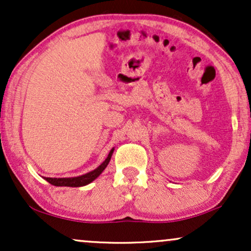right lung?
Returning a JSON list of instances; mask_svg holds the SVG:
<instances>
[{"instance_id":"add662e5","label":"right lung","mask_w":251,"mask_h":251,"mask_svg":"<svg viewBox=\"0 0 251 251\" xmlns=\"http://www.w3.org/2000/svg\"><path fill=\"white\" fill-rule=\"evenodd\" d=\"M114 149H112L109 151V153L107 155V158L105 159L101 165H99L96 170L93 171L88 172V174L79 176V177H72V178H50V177H45V179L50 183L51 185L54 186H72V188H79V186H83L87 185V184L92 183L96 178L99 177L101 175V172L106 169V166L108 165L109 160H111L112 153H113Z\"/></svg>"}]
</instances>
